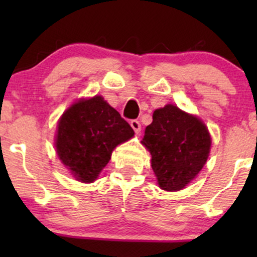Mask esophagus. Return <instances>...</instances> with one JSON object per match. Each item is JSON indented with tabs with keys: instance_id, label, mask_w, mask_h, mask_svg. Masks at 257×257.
Returning a JSON list of instances; mask_svg holds the SVG:
<instances>
[{
	"instance_id": "esophagus-1",
	"label": "esophagus",
	"mask_w": 257,
	"mask_h": 257,
	"mask_svg": "<svg viewBox=\"0 0 257 257\" xmlns=\"http://www.w3.org/2000/svg\"><path fill=\"white\" fill-rule=\"evenodd\" d=\"M131 125H132V128L134 129V132L137 133H140V131H141V124H140V122H139L138 119H133L132 122H131Z\"/></svg>"
}]
</instances>
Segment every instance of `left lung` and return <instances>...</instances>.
Returning <instances> with one entry per match:
<instances>
[{"instance_id": "obj_1", "label": "left lung", "mask_w": 257, "mask_h": 257, "mask_svg": "<svg viewBox=\"0 0 257 257\" xmlns=\"http://www.w3.org/2000/svg\"><path fill=\"white\" fill-rule=\"evenodd\" d=\"M141 144L151 153V167L164 191H179L204 167L211 138L198 117L172 104L153 112Z\"/></svg>"}]
</instances>
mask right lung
I'll list each match as a JSON object with an SVG mask.
<instances>
[{
	"instance_id": "1",
	"label": "right lung",
	"mask_w": 257,
	"mask_h": 257,
	"mask_svg": "<svg viewBox=\"0 0 257 257\" xmlns=\"http://www.w3.org/2000/svg\"><path fill=\"white\" fill-rule=\"evenodd\" d=\"M134 131L104 98L81 99L64 112L58 123L55 149L63 164L81 182L95 181L119 144Z\"/></svg>"
}]
</instances>
